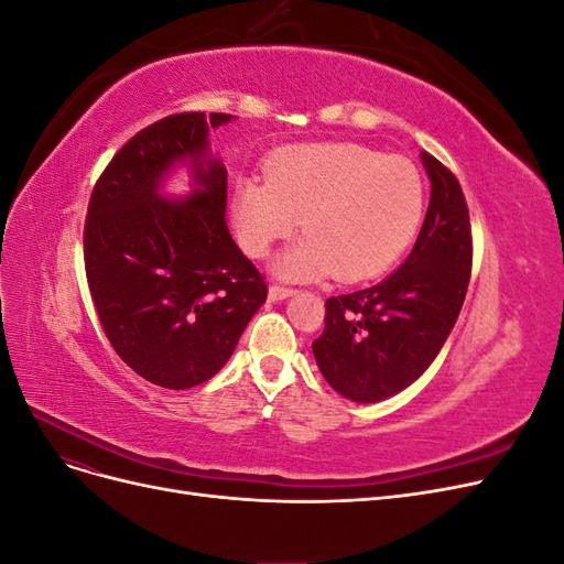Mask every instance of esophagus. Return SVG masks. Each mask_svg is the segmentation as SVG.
<instances>
[{"label":"esophagus","instance_id":"1","mask_svg":"<svg viewBox=\"0 0 564 564\" xmlns=\"http://www.w3.org/2000/svg\"><path fill=\"white\" fill-rule=\"evenodd\" d=\"M292 294H294V289H289V286L272 284V286L268 289V299H270V301H284V299H289Z\"/></svg>","mask_w":564,"mask_h":564}]
</instances>
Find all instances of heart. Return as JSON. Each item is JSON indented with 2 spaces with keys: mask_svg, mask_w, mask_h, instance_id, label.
<instances>
[{
  "mask_svg": "<svg viewBox=\"0 0 564 564\" xmlns=\"http://www.w3.org/2000/svg\"><path fill=\"white\" fill-rule=\"evenodd\" d=\"M265 172L268 181H237L232 224L256 259L303 224L308 235L272 263L284 280L329 272L344 282L373 278L400 259L419 230L423 181L404 158L355 143H315L278 152Z\"/></svg>",
  "mask_w": 564,
  "mask_h": 564,
  "instance_id": "heart-1",
  "label": "heart"
}]
</instances>
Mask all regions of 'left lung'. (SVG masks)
I'll use <instances>...</instances> for the list:
<instances>
[{
  "mask_svg": "<svg viewBox=\"0 0 564 564\" xmlns=\"http://www.w3.org/2000/svg\"><path fill=\"white\" fill-rule=\"evenodd\" d=\"M431 202L404 263L360 292L324 303V332L313 344L327 383L352 402L398 395L433 365L464 305L473 240L466 197L456 176L421 152Z\"/></svg>",
  "mask_w": 564,
  "mask_h": 564,
  "instance_id": "obj_1",
  "label": "left lung"
}]
</instances>
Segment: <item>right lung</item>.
Wrapping results in <instances>:
<instances>
[{"label": "right lung", "mask_w": 564, "mask_h": 564, "mask_svg": "<svg viewBox=\"0 0 564 564\" xmlns=\"http://www.w3.org/2000/svg\"><path fill=\"white\" fill-rule=\"evenodd\" d=\"M232 115L183 112L139 131L98 178L84 228L89 292L115 352L145 381L195 388L224 369L268 289L226 224L228 172L209 131ZM181 167L192 195L169 198Z\"/></svg>", "instance_id": "right-lung-1"}]
</instances>
